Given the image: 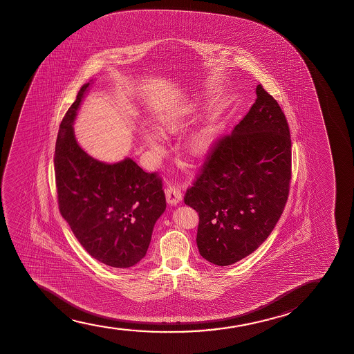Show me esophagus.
Masks as SVG:
<instances>
[{"instance_id": "34e87169", "label": "esophagus", "mask_w": 354, "mask_h": 354, "mask_svg": "<svg viewBox=\"0 0 354 354\" xmlns=\"http://www.w3.org/2000/svg\"><path fill=\"white\" fill-rule=\"evenodd\" d=\"M165 198L169 205H176L181 202L183 199V192L179 187H175V186H168L165 189Z\"/></svg>"}]
</instances>
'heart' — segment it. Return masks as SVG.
<instances>
[{
	"instance_id": "1",
	"label": "heart",
	"mask_w": 354,
	"mask_h": 354,
	"mask_svg": "<svg viewBox=\"0 0 354 354\" xmlns=\"http://www.w3.org/2000/svg\"><path fill=\"white\" fill-rule=\"evenodd\" d=\"M184 122V113L183 112H176L174 115H170L167 117L165 121L160 123V131L162 134H169L178 131L180 127L183 126ZM142 140L146 145L151 147L152 150L160 151L163 147V138L158 131L147 129L141 133ZM189 147L194 151L196 155H203L210 147L212 144V138L208 131L205 129H199L191 134L189 140Z\"/></svg>"
}]
</instances>
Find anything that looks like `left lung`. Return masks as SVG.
<instances>
[{
	"label": "left lung",
	"instance_id": "left-lung-1",
	"mask_svg": "<svg viewBox=\"0 0 354 354\" xmlns=\"http://www.w3.org/2000/svg\"><path fill=\"white\" fill-rule=\"evenodd\" d=\"M257 97L231 136L214 146L202 174L185 194V204L199 215V254L216 266L255 252L273 231L289 194L288 122L261 84Z\"/></svg>",
	"mask_w": 354,
	"mask_h": 354
}]
</instances>
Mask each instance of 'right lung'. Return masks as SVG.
<instances>
[{"label": "right lung", "mask_w": 354, "mask_h": 354, "mask_svg": "<svg viewBox=\"0 0 354 354\" xmlns=\"http://www.w3.org/2000/svg\"><path fill=\"white\" fill-rule=\"evenodd\" d=\"M93 81L84 83L59 127L54 169L60 214L86 252L115 268L145 257L156 221L165 213L162 181L126 157L93 158L78 145L73 122Z\"/></svg>", "instance_id": "1"}]
</instances>
